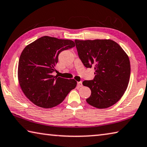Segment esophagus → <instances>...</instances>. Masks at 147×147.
<instances>
[{
	"instance_id": "esophagus-1",
	"label": "esophagus",
	"mask_w": 147,
	"mask_h": 147,
	"mask_svg": "<svg viewBox=\"0 0 147 147\" xmlns=\"http://www.w3.org/2000/svg\"><path fill=\"white\" fill-rule=\"evenodd\" d=\"M77 84H78V86L79 87H82L83 86L82 82H78V83H77Z\"/></svg>"
}]
</instances>
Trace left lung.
<instances>
[{
  "mask_svg": "<svg viewBox=\"0 0 147 147\" xmlns=\"http://www.w3.org/2000/svg\"><path fill=\"white\" fill-rule=\"evenodd\" d=\"M74 42L85 67L92 66L95 70L92 80L82 83L91 90L87 102L98 109L114 105L121 99L129 85L130 64L127 53L110 39L75 40Z\"/></svg>",
  "mask_w": 147,
  "mask_h": 147,
  "instance_id": "left-lung-1",
  "label": "left lung"
}]
</instances>
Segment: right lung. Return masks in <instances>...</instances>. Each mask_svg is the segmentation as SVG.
Returning a JSON list of instances; mask_svg holds the SVG:
<instances>
[{
	"mask_svg": "<svg viewBox=\"0 0 147 147\" xmlns=\"http://www.w3.org/2000/svg\"><path fill=\"white\" fill-rule=\"evenodd\" d=\"M74 46L71 40L44 36L24 49L18 62V82L24 94L34 105L54 107L76 87L74 79L52 75L60 53Z\"/></svg>",
	"mask_w": 147,
	"mask_h": 147,
	"instance_id": "add662e5",
	"label": "right lung"
}]
</instances>
